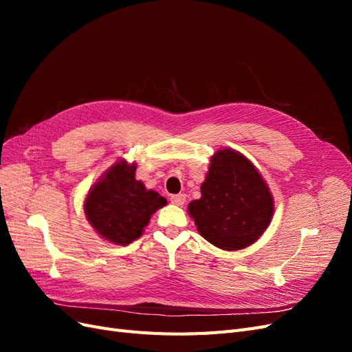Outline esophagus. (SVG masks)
I'll return each instance as SVG.
<instances>
[{
    "mask_svg": "<svg viewBox=\"0 0 352 352\" xmlns=\"http://www.w3.org/2000/svg\"><path fill=\"white\" fill-rule=\"evenodd\" d=\"M170 201H172L173 204H176V206H184L185 201H186V195L185 194L172 195V197H170Z\"/></svg>",
    "mask_w": 352,
    "mask_h": 352,
    "instance_id": "obj_1",
    "label": "esophagus"
}]
</instances>
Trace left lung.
<instances>
[{"mask_svg": "<svg viewBox=\"0 0 352 352\" xmlns=\"http://www.w3.org/2000/svg\"><path fill=\"white\" fill-rule=\"evenodd\" d=\"M273 210V197L258 170L230 148L211 157L201 198L188 206L199 235L225 251L257 241L270 225Z\"/></svg>", "mask_w": 352, "mask_h": 352, "instance_id": "8db88e82", "label": "left lung"}]
</instances>
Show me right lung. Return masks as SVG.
<instances>
[{"mask_svg": "<svg viewBox=\"0 0 352 352\" xmlns=\"http://www.w3.org/2000/svg\"><path fill=\"white\" fill-rule=\"evenodd\" d=\"M136 164L124 160L105 172L85 198V214L105 241L127 245L140 238L154 212L167 204L135 179Z\"/></svg>", "mask_w": 352, "mask_h": 352, "instance_id": "1", "label": "right lung"}]
</instances>
